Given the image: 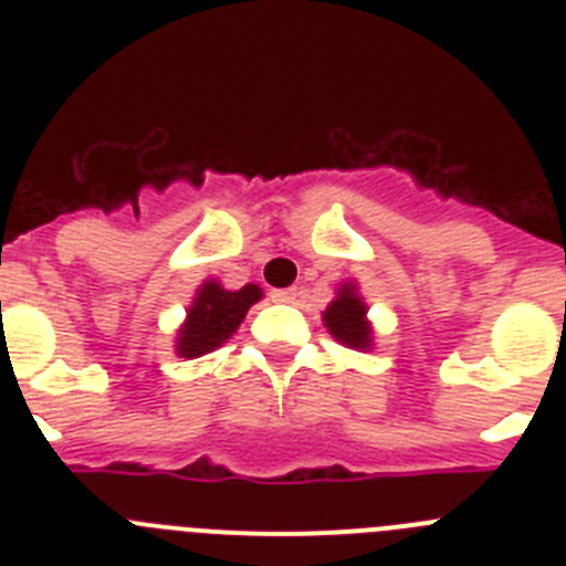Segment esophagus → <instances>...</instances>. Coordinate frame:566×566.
I'll return each instance as SVG.
<instances>
[{"mask_svg": "<svg viewBox=\"0 0 566 566\" xmlns=\"http://www.w3.org/2000/svg\"><path fill=\"white\" fill-rule=\"evenodd\" d=\"M272 297L277 300V303H297V297H300V289H297V286L277 289V292H272Z\"/></svg>", "mask_w": 566, "mask_h": 566, "instance_id": "obj_1", "label": "esophagus"}]
</instances>
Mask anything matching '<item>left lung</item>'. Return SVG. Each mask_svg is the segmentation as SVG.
<instances>
[{
  "instance_id": "obj_1",
  "label": "left lung",
  "mask_w": 566,
  "mask_h": 566,
  "mask_svg": "<svg viewBox=\"0 0 566 566\" xmlns=\"http://www.w3.org/2000/svg\"><path fill=\"white\" fill-rule=\"evenodd\" d=\"M323 326L328 328L334 339L354 352H371L374 348V326L368 319V303L359 294L357 280L339 283L337 297L332 300L323 312Z\"/></svg>"
}]
</instances>
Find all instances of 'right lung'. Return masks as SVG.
<instances>
[{
	"mask_svg": "<svg viewBox=\"0 0 566 566\" xmlns=\"http://www.w3.org/2000/svg\"><path fill=\"white\" fill-rule=\"evenodd\" d=\"M263 300V289L247 283L243 289H223L221 280H203L192 303L187 308V317L178 326L175 337V354L184 359L203 357V354L221 348L238 332L249 308Z\"/></svg>",
	"mask_w": 566,
	"mask_h": 566,
	"instance_id": "right-lung-1",
	"label": "right lung"
}]
</instances>
